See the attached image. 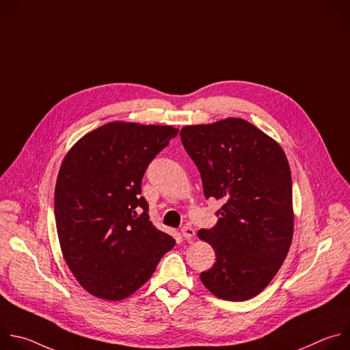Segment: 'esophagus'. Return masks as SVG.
<instances>
[{"mask_svg":"<svg viewBox=\"0 0 350 350\" xmlns=\"http://www.w3.org/2000/svg\"><path fill=\"white\" fill-rule=\"evenodd\" d=\"M181 234H183L184 239L191 241V239L195 237V230H193L192 227H189V226H184V227L181 228Z\"/></svg>","mask_w":350,"mask_h":350,"instance_id":"1","label":"esophagus"}]
</instances>
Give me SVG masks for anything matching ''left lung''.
<instances>
[{"instance_id": "left-lung-1", "label": "left lung", "mask_w": 350, "mask_h": 350, "mask_svg": "<svg viewBox=\"0 0 350 350\" xmlns=\"http://www.w3.org/2000/svg\"><path fill=\"white\" fill-rule=\"evenodd\" d=\"M180 135L201 173L205 198L223 202L217 224L198 231L216 252V263L201 280L224 301H246L269 285L291 246L286 157L273 138L242 119L187 126Z\"/></svg>"}]
</instances>
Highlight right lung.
Instances as JSON below:
<instances>
[{"label": "right lung", "mask_w": 350, "mask_h": 350, "mask_svg": "<svg viewBox=\"0 0 350 350\" xmlns=\"http://www.w3.org/2000/svg\"><path fill=\"white\" fill-rule=\"evenodd\" d=\"M178 130L113 122L80 138L59 169L55 221L64 258L91 295L120 301L174 246L149 221L141 180Z\"/></svg>", "instance_id": "right-lung-1"}]
</instances>
